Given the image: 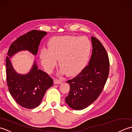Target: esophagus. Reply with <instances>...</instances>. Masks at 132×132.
I'll return each instance as SVG.
<instances>
[{
    "instance_id": "obj_1",
    "label": "esophagus",
    "mask_w": 132,
    "mask_h": 132,
    "mask_svg": "<svg viewBox=\"0 0 132 132\" xmlns=\"http://www.w3.org/2000/svg\"><path fill=\"white\" fill-rule=\"evenodd\" d=\"M62 83V82L60 80L54 79V83L55 84V85H60V84H61Z\"/></svg>"
}]
</instances>
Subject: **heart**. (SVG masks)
Returning <instances> with one entry per match:
<instances>
[{"mask_svg":"<svg viewBox=\"0 0 132 132\" xmlns=\"http://www.w3.org/2000/svg\"><path fill=\"white\" fill-rule=\"evenodd\" d=\"M49 49L40 50V58L47 72H51L58 63L61 66L60 73L70 77L77 75L85 68L91 51V43L86 37L63 36L52 37Z\"/></svg>","mask_w":132,"mask_h":132,"instance_id":"b5f03b06","label":"heart"}]
</instances>
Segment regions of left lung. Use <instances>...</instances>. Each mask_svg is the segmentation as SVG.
<instances>
[{"label":"left lung","instance_id":"1","mask_svg":"<svg viewBox=\"0 0 132 132\" xmlns=\"http://www.w3.org/2000/svg\"><path fill=\"white\" fill-rule=\"evenodd\" d=\"M91 42L92 52L88 65L76 77L67 81L70 88L65 101L74 110H82L93 103L108 79L109 62L107 53L96 38L91 37Z\"/></svg>","mask_w":132,"mask_h":132}]
</instances>
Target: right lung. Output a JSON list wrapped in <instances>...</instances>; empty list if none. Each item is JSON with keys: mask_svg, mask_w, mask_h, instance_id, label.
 <instances>
[{"mask_svg": "<svg viewBox=\"0 0 132 132\" xmlns=\"http://www.w3.org/2000/svg\"><path fill=\"white\" fill-rule=\"evenodd\" d=\"M46 34V32L31 30L13 42L7 53L5 66L9 92L19 105L27 109L40 104L47 89L53 86V80L45 72L38 69L35 60L30 71L21 74L15 70L10 59L24 50L37 55L41 40Z\"/></svg>", "mask_w": 132, "mask_h": 132, "instance_id": "obj_1", "label": "right lung"}]
</instances>
